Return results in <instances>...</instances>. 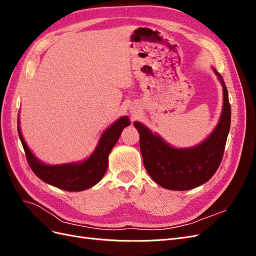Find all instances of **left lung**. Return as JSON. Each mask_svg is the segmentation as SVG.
<instances>
[{
  "label": "left lung",
  "instance_id": "obj_1",
  "mask_svg": "<svg viewBox=\"0 0 256 256\" xmlns=\"http://www.w3.org/2000/svg\"><path fill=\"white\" fill-rule=\"evenodd\" d=\"M216 74L223 86V111L220 122L206 141L192 148L178 150L136 122L140 134V150L147 173L161 187L168 190H190L205 184L218 170L230 126V104L226 85L221 74Z\"/></svg>",
  "mask_w": 256,
  "mask_h": 256
}]
</instances>
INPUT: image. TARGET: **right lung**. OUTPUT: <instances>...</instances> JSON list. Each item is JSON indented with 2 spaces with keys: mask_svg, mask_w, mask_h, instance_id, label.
Returning a JSON list of instances; mask_svg holds the SVG:
<instances>
[{
  "mask_svg": "<svg viewBox=\"0 0 256 256\" xmlns=\"http://www.w3.org/2000/svg\"><path fill=\"white\" fill-rule=\"evenodd\" d=\"M129 125V118L124 116L104 131L97 148L88 160L81 164L63 166H46L38 161L23 140L19 122L18 134L26 152L28 164L38 178L62 190L82 191L92 187L104 177L108 168L109 154L120 138L122 129Z\"/></svg>",
  "mask_w": 256,
  "mask_h": 256,
  "instance_id": "obj_1",
  "label": "right lung"
}]
</instances>
